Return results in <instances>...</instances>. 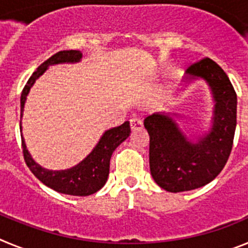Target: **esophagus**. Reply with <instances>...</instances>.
I'll return each instance as SVG.
<instances>
[{
	"label": "esophagus",
	"mask_w": 248,
	"mask_h": 248,
	"mask_svg": "<svg viewBox=\"0 0 248 248\" xmlns=\"http://www.w3.org/2000/svg\"><path fill=\"white\" fill-rule=\"evenodd\" d=\"M130 129L133 131H138L143 129V122L140 119H131L130 120Z\"/></svg>",
	"instance_id": "esophagus-1"
}]
</instances>
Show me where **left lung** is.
Masks as SVG:
<instances>
[{
	"instance_id": "left-lung-1",
	"label": "left lung",
	"mask_w": 248,
	"mask_h": 248,
	"mask_svg": "<svg viewBox=\"0 0 248 248\" xmlns=\"http://www.w3.org/2000/svg\"><path fill=\"white\" fill-rule=\"evenodd\" d=\"M200 79L209 85L214 99L207 133L189 138L175 120L179 118L176 113H154L144 120L150 137L151 176L169 192L190 191L211 183L231 153L237 115L235 89L222 68L210 58L192 63L186 69L185 87Z\"/></svg>"
}]
</instances>
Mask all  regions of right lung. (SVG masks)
Returning a JSON list of instances; mask_svg holds the SVG:
<instances>
[{
	"mask_svg": "<svg viewBox=\"0 0 248 248\" xmlns=\"http://www.w3.org/2000/svg\"><path fill=\"white\" fill-rule=\"evenodd\" d=\"M80 59H82V53L79 50H61L39 65L37 71L28 79L21 94V118L23 115L25 103L32 85L47 71L49 65L62 64V63H78L80 62ZM19 128L22 129V125H19ZM129 135H130L129 122H125L122 125L111 128L109 130H105L93 150L80 163L65 170H48L37 164L26 146L23 135L21 137L26 164L41 183L61 194L88 196V195L99 191L105 185L108 180L109 165H110L113 151Z\"/></svg>",
	"mask_w": 248,
	"mask_h": 248,
	"instance_id": "obj_1",
	"label": "right lung"
}]
</instances>
